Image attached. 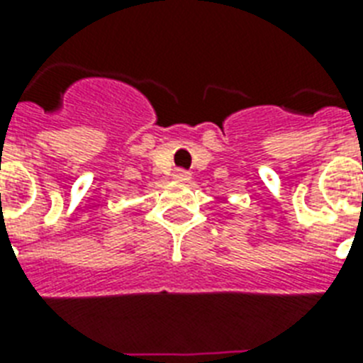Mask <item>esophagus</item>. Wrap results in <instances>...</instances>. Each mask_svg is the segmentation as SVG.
Segmentation results:
<instances>
[{"label": "esophagus", "instance_id": "esophagus-1", "mask_svg": "<svg viewBox=\"0 0 363 363\" xmlns=\"http://www.w3.org/2000/svg\"><path fill=\"white\" fill-rule=\"evenodd\" d=\"M173 179L179 182H186V181H190L191 175L188 172H184V169H177V172L173 173Z\"/></svg>", "mask_w": 363, "mask_h": 363}]
</instances>
